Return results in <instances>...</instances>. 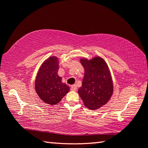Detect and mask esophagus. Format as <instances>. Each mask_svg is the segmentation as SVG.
<instances>
[{
	"mask_svg": "<svg viewBox=\"0 0 148 148\" xmlns=\"http://www.w3.org/2000/svg\"><path fill=\"white\" fill-rule=\"evenodd\" d=\"M71 89L73 91H76L77 90V86H76V85H72V86H71Z\"/></svg>",
	"mask_w": 148,
	"mask_h": 148,
	"instance_id": "1",
	"label": "esophagus"
}]
</instances>
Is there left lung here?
<instances>
[{
    "label": "left lung",
    "instance_id": "left-lung-1",
    "mask_svg": "<svg viewBox=\"0 0 148 148\" xmlns=\"http://www.w3.org/2000/svg\"><path fill=\"white\" fill-rule=\"evenodd\" d=\"M80 63L84 69V76L78 94L87 108L98 110L106 104L114 92L113 79L106 62L95 56L88 59L81 57Z\"/></svg>",
    "mask_w": 148,
    "mask_h": 148
}]
</instances>
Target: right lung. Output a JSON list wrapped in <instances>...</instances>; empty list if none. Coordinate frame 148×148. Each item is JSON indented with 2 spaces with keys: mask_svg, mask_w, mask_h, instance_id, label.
<instances>
[{
  "mask_svg": "<svg viewBox=\"0 0 148 148\" xmlns=\"http://www.w3.org/2000/svg\"><path fill=\"white\" fill-rule=\"evenodd\" d=\"M59 69L58 57H49L42 62L34 82V89L39 98L51 106L58 104L70 91L69 86L58 75Z\"/></svg>",
  "mask_w": 148,
  "mask_h": 148,
  "instance_id": "right-lung-1",
  "label": "right lung"
}]
</instances>
